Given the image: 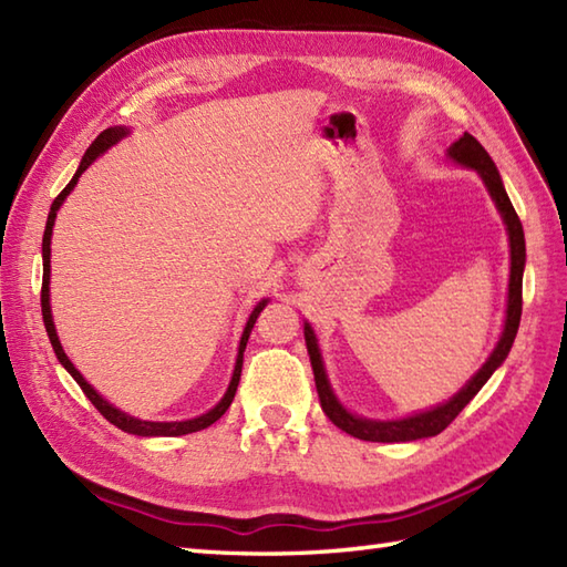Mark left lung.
<instances>
[{
	"instance_id": "1",
	"label": "left lung",
	"mask_w": 567,
	"mask_h": 567,
	"mask_svg": "<svg viewBox=\"0 0 567 567\" xmlns=\"http://www.w3.org/2000/svg\"><path fill=\"white\" fill-rule=\"evenodd\" d=\"M449 158H453L457 165L473 167L477 175L483 177V183L489 192V197L495 199L497 209L502 214L504 224H507L509 234V248H512V270H509V299H507V319H504V331L499 336V343L495 351L485 360V365L480 368L473 378L467 380L465 388L451 396L445 404H439L429 409V412H419L406 419H394V421H375V419H363L351 412H346L343 404L336 400V394L329 384L327 370H323L321 351L317 343V336L311 331L309 323H305V341L311 360V370H315V382L319 392V402L323 414H327L336 426L341 431L351 433V436L360 441H378V443H400V441H416V439H429L436 436L451 421L463 412L465 404L473 400V396L483 390V384L489 380L492 372H495L504 358L509 355L512 343L516 339V331H519L522 321V280H524V265H526V244H524V228L519 216H516L512 202L507 197V189L502 185V177L497 173V165L492 163L487 151L480 146V141L470 134H463L453 146L449 148Z\"/></svg>"
}]
</instances>
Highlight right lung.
<instances>
[{"mask_svg": "<svg viewBox=\"0 0 567 567\" xmlns=\"http://www.w3.org/2000/svg\"><path fill=\"white\" fill-rule=\"evenodd\" d=\"M126 134H128V128H124V126L104 128L102 134L92 141V146L87 148V153L82 155V161H80V167H78L75 177L70 179V183L65 185V189L60 192V195H58V197L53 199V204H51V212H48V221H45V231H43V287H41L43 323H45L48 339H51V346H53V351H55V355H58V360H60V365H63L72 378H75V382L80 384L82 392L87 394V400L100 409V414H102L106 421H112L114 426H118V429L126 431V433H134V436H185V433H195V431H202V429L212 426L214 421L221 419V416L226 414V409L231 406L236 388H238V380H240V368H244V351H246L250 329H252V323H256L260 311L265 309V305H268V299H262V302H258V307L252 309V315L248 317L244 336H240V346H238V358H236L234 375H231V382H228L226 394L221 396V402L216 404L214 409H209L207 414H202V416H197V419H187V421H143V419H134V416H128V414H124V412H118V409L112 406L110 402H106L102 394H97V390H94L92 384L80 375V370L70 363V358L65 355L63 346H60V341H58L55 323H53V315H51V295H48V292H51V287H48V285H51V236H53L55 214H58V209H60V204H63L65 197L72 192V187L78 185L80 175H82L84 171H87V167H90L94 161H97L106 148H112L114 143L122 141Z\"/></svg>", "mask_w": 567, "mask_h": 567, "instance_id": "obj_1", "label": "right lung"}]
</instances>
